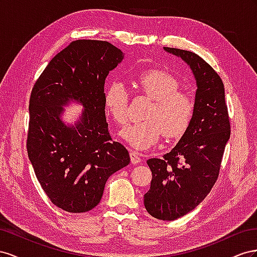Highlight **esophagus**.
Here are the masks:
<instances>
[{"label": "esophagus", "mask_w": 257, "mask_h": 257, "mask_svg": "<svg viewBox=\"0 0 257 257\" xmlns=\"http://www.w3.org/2000/svg\"><path fill=\"white\" fill-rule=\"evenodd\" d=\"M130 159H131V163L134 165H138L141 163V157L137 152H133V151L130 152Z\"/></svg>", "instance_id": "esophagus-1"}]
</instances>
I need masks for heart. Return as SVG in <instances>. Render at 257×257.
Listing matches in <instances>:
<instances>
[{
    "instance_id": "1",
    "label": "heart",
    "mask_w": 257,
    "mask_h": 257,
    "mask_svg": "<svg viewBox=\"0 0 257 257\" xmlns=\"http://www.w3.org/2000/svg\"><path fill=\"white\" fill-rule=\"evenodd\" d=\"M137 89L152 99L144 120L127 124L120 136L135 150L143 151L155 145L164 135L166 139H177L185 134L195 113V101L180 90L179 79L160 69L138 73L135 77ZM107 113L119 124L128 118V90L120 80H112L104 93Z\"/></svg>"
}]
</instances>
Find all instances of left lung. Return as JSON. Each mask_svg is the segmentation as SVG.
Wrapping results in <instances>:
<instances>
[{"label": "left lung", "instance_id": "1", "mask_svg": "<svg viewBox=\"0 0 257 257\" xmlns=\"http://www.w3.org/2000/svg\"><path fill=\"white\" fill-rule=\"evenodd\" d=\"M164 49L189 65L197 85L195 113L185 134L163 158L148 160L152 182L145 209L155 218L173 221L194 210L215 184L230 123L224 84L213 68L192 51Z\"/></svg>", "mask_w": 257, "mask_h": 257}]
</instances>
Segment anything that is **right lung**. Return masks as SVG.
Returning a JSON list of instances; mask_svg holds the SVG:
<instances>
[{"instance_id":"right-lung-1","label":"right lung","mask_w":257,"mask_h":257,"mask_svg":"<svg viewBox=\"0 0 257 257\" xmlns=\"http://www.w3.org/2000/svg\"><path fill=\"white\" fill-rule=\"evenodd\" d=\"M122 59L111 43L77 40L50 60L33 86L28 156L50 201L70 213L98 206L107 179L130 163L126 148L108 133L104 105L105 78ZM74 100L84 111L67 125L63 106Z\"/></svg>"}]
</instances>
